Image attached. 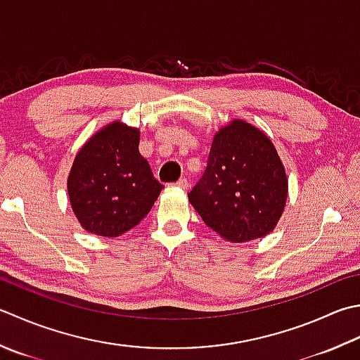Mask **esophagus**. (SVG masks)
Here are the masks:
<instances>
[{"mask_svg": "<svg viewBox=\"0 0 360 360\" xmlns=\"http://www.w3.org/2000/svg\"><path fill=\"white\" fill-rule=\"evenodd\" d=\"M174 186L182 188V190H187L188 188V181L186 178H181L178 182H174Z\"/></svg>", "mask_w": 360, "mask_h": 360, "instance_id": "1", "label": "esophagus"}]
</instances>
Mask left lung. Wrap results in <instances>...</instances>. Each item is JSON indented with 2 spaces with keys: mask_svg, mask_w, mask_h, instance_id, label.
<instances>
[{
  "mask_svg": "<svg viewBox=\"0 0 360 360\" xmlns=\"http://www.w3.org/2000/svg\"><path fill=\"white\" fill-rule=\"evenodd\" d=\"M287 192V174L271 140L245 120H232L214 136L207 167L188 201L224 240L243 243L274 229Z\"/></svg>",
  "mask_w": 360,
  "mask_h": 360,
  "instance_id": "left-lung-1",
  "label": "left lung"
}]
</instances>
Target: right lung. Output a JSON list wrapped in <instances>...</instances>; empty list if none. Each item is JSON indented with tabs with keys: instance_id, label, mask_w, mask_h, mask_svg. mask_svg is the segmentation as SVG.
Returning a JSON list of instances; mask_svg holds the SVG:
<instances>
[{
	"instance_id": "add662e5",
	"label": "right lung",
	"mask_w": 360,
	"mask_h": 360,
	"mask_svg": "<svg viewBox=\"0 0 360 360\" xmlns=\"http://www.w3.org/2000/svg\"><path fill=\"white\" fill-rule=\"evenodd\" d=\"M140 131L122 122L105 124L73 160L67 188L81 226L118 237L143 220L164 186L139 153Z\"/></svg>"
}]
</instances>
